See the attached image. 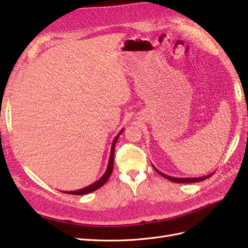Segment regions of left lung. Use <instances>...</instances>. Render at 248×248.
Returning a JSON list of instances; mask_svg holds the SVG:
<instances>
[{"label":"left lung","instance_id":"obj_1","mask_svg":"<svg viewBox=\"0 0 248 248\" xmlns=\"http://www.w3.org/2000/svg\"><path fill=\"white\" fill-rule=\"evenodd\" d=\"M153 169L156 170L160 176H162L163 178H166V179H168V180H170V181H171V182H175V183H196V182H200V181H203V180H206V179H208L210 176L213 175V172L212 173H209V175H207V176H204V177H198V178H175V177H170V176H168V175H166V173H163V172H161V171H159L156 168H154V166H153Z\"/></svg>","mask_w":248,"mask_h":248}]
</instances>
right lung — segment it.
I'll return each mask as SVG.
<instances>
[{"label":"right lung","instance_id":"obj_1","mask_svg":"<svg viewBox=\"0 0 248 248\" xmlns=\"http://www.w3.org/2000/svg\"><path fill=\"white\" fill-rule=\"evenodd\" d=\"M124 129L118 133V135L115 137L113 142H112V145H111V151H110V156H109V161H108V166H107V169H106V171L104 172V175L101 177L98 181L94 182L93 184H91L85 188L82 189H79V190H76V191H61V192H64V193H67V194H73V195H84V194H88V193H91V192H94L96 191L97 189H99L100 187H102L105 183L107 182V180L109 179L110 175H111V172L113 170V156H114V148H115V144H116V141L118 139L119 135H121L123 133Z\"/></svg>","mask_w":248,"mask_h":248}]
</instances>
